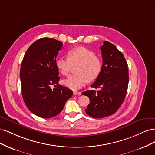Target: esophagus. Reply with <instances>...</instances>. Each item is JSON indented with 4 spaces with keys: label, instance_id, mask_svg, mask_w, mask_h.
Returning a JSON list of instances; mask_svg holds the SVG:
<instances>
[{
    "label": "esophagus",
    "instance_id": "1",
    "mask_svg": "<svg viewBox=\"0 0 155 155\" xmlns=\"http://www.w3.org/2000/svg\"><path fill=\"white\" fill-rule=\"evenodd\" d=\"M73 94H74V95H81V92L74 91H73Z\"/></svg>",
    "mask_w": 155,
    "mask_h": 155
}]
</instances>
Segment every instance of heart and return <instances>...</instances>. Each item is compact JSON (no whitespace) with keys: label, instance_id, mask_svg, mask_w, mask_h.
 Listing matches in <instances>:
<instances>
[{"label":"heart","instance_id":"b5f03b06","mask_svg":"<svg viewBox=\"0 0 155 155\" xmlns=\"http://www.w3.org/2000/svg\"><path fill=\"white\" fill-rule=\"evenodd\" d=\"M77 65L76 73L63 81L66 87L78 89L88 81H93L99 77L102 71V62L90 49L83 46L71 49L68 53V58L57 57L55 66L59 72L66 76L70 72L72 65Z\"/></svg>","mask_w":155,"mask_h":155}]
</instances>
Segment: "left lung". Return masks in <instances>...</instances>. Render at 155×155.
Instances as JSON below:
<instances>
[{
    "label": "left lung",
    "mask_w": 155,
    "mask_h": 155,
    "mask_svg": "<svg viewBox=\"0 0 155 155\" xmlns=\"http://www.w3.org/2000/svg\"><path fill=\"white\" fill-rule=\"evenodd\" d=\"M101 49L102 71L91 86L97 91L87 90L82 93L89 98L85 111L96 118L110 116L118 110L126 97L129 83L127 64L122 52L107 41H104Z\"/></svg>",
    "instance_id": "8db88e82"
}]
</instances>
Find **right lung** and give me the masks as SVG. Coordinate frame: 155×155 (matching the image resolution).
I'll list each match as a JSON object with an SVG mask.
<instances>
[{
    "instance_id": "right-lung-1",
    "label": "right lung",
    "mask_w": 155,
    "mask_h": 155,
    "mask_svg": "<svg viewBox=\"0 0 155 155\" xmlns=\"http://www.w3.org/2000/svg\"><path fill=\"white\" fill-rule=\"evenodd\" d=\"M62 44L53 38H40L29 47L22 60V98L29 110L41 118L57 116L73 95L72 90L58 84L55 59ZM51 85L56 87L52 90Z\"/></svg>"
}]
</instances>
